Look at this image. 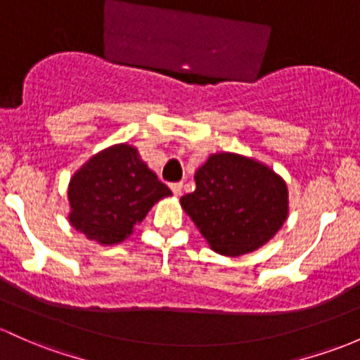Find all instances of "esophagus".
Segmentation results:
<instances>
[{
	"instance_id": "esophagus-1",
	"label": "esophagus",
	"mask_w": 360,
	"mask_h": 360,
	"mask_svg": "<svg viewBox=\"0 0 360 360\" xmlns=\"http://www.w3.org/2000/svg\"><path fill=\"white\" fill-rule=\"evenodd\" d=\"M169 188H172V192L175 195H181V188H184V184H181V181H175V184L169 185Z\"/></svg>"
}]
</instances>
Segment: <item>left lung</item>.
Listing matches in <instances>:
<instances>
[{"instance_id": "obj_1", "label": "left lung", "mask_w": 360, "mask_h": 360, "mask_svg": "<svg viewBox=\"0 0 360 360\" xmlns=\"http://www.w3.org/2000/svg\"><path fill=\"white\" fill-rule=\"evenodd\" d=\"M197 188L180 199L211 249L242 256L264 245L288 214L285 181L238 154H212L195 172Z\"/></svg>"}]
</instances>
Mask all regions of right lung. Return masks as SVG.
I'll return each instance as SVG.
<instances>
[{
	"label": "right lung",
	"instance_id": "1",
	"mask_svg": "<svg viewBox=\"0 0 360 360\" xmlns=\"http://www.w3.org/2000/svg\"><path fill=\"white\" fill-rule=\"evenodd\" d=\"M172 195L132 146L118 144L96 154L68 187L70 223L103 245L125 240L154 202Z\"/></svg>",
	"mask_w": 360,
	"mask_h": 360
}]
</instances>
